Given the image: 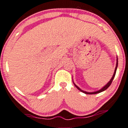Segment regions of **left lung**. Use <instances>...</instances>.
Returning a JSON list of instances; mask_svg holds the SVG:
<instances>
[{"label":"left lung","mask_w":128,"mask_h":128,"mask_svg":"<svg viewBox=\"0 0 128 128\" xmlns=\"http://www.w3.org/2000/svg\"><path fill=\"white\" fill-rule=\"evenodd\" d=\"M117 67H118V58H117V56H116V68H115V71H114V75H113V76H112V77L111 78V79H110V81H109V82H108V83L106 84L104 86H103V88H102V89H100V90H97V91H95V92H86V91H84V90H81V89H80V88H79V87L77 86L75 84V82H74V81H73V82H74V85L75 86V87H76V88H77V89H78V90H79L81 91V92H83V93H84V94H96L100 93V92H103V91H104L105 90L107 89L108 88H109V86H110V85L111 84V83H112V81H113L114 78V77H115V75H116V68H117Z\"/></svg>","instance_id":"obj_1"}]
</instances>
